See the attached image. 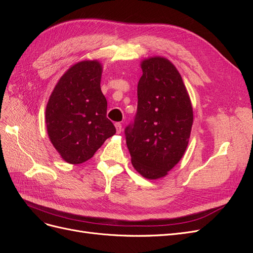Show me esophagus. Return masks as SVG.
<instances>
[{
    "label": "esophagus",
    "instance_id": "obj_1",
    "mask_svg": "<svg viewBox=\"0 0 253 253\" xmlns=\"http://www.w3.org/2000/svg\"><path fill=\"white\" fill-rule=\"evenodd\" d=\"M115 127H116V132H117V134L121 133V131H122V126H121L120 122H116V124H115Z\"/></svg>",
    "mask_w": 253,
    "mask_h": 253
}]
</instances>
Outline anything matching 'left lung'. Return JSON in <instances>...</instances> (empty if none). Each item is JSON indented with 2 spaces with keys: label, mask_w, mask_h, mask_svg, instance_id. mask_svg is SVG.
<instances>
[{
  "label": "left lung",
  "mask_w": 253,
  "mask_h": 253,
  "mask_svg": "<svg viewBox=\"0 0 253 253\" xmlns=\"http://www.w3.org/2000/svg\"><path fill=\"white\" fill-rule=\"evenodd\" d=\"M140 66L137 114L126 136L134 169L152 180L165 177L185 154L193 109L181 76L170 60L150 57Z\"/></svg>",
  "instance_id": "obj_1"
}]
</instances>
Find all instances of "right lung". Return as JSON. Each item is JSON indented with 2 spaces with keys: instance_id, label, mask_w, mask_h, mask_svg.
Masks as SVG:
<instances>
[{
  "instance_id": "obj_1",
  "label": "right lung",
  "mask_w": 253,
  "mask_h": 253,
  "mask_svg": "<svg viewBox=\"0 0 253 253\" xmlns=\"http://www.w3.org/2000/svg\"><path fill=\"white\" fill-rule=\"evenodd\" d=\"M101 76L98 60L80 61L62 75L49 96L45 110L48 138L68 164L85 163L116 133L106 118Z\"/></svg>"
}]
</instances>
